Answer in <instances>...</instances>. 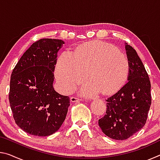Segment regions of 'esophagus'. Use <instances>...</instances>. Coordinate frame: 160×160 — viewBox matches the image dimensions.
Here are the masks:
<instances>
[{
  "instance_id": "1",
  "label": "esophagus",
  "mask_w": 160,
  "mask_h": 160,
  "mask_svg": "<svg viewBox=\"0 0 160 160\" xmlns=\"http://www.w3.org/2000/svg\"><path fill=\"white\" fill-rule=\"evenodd\" d=\"M82 101V99L78 98L76 97H70V102H78Z\"/></svg>"
}]
</instances>
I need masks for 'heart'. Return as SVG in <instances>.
<instances>
[{
	"label": "heart",
	"instance_id": "1",
	"mask_svg": "<svg viewBox=\"0 0 160 160\" xmlns=\"http://www.w3.org/2000/svg\"><path fill=\"white\" fill-rule=\"evenodd\" d=\"M87 76L80 92L94 97L100 91L110 94L118 91L128 79L130 63L115 46L94 42L80 46L74 52L66 50L58 58L55 75L65 92L73 91Z\"/></svg>",
	"mask_w": 160,
	"mask_h": 160
}]
</instances>
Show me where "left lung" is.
Returning a JSON list of instances; mask_svg holds the SVG:
<instances>
[{"instance_id": "left-lung-1", "label": "left lung", "mask_w": 160, "mask_h": 160, "mask_svg": "<svg viewBox=\"0 0 160 160\" xmlns=\"http://www.w3.org/2000/svg\"><path fill=\"white\" fill-rule=\"evenodd\" d=\"M125 44L130 63L128 82L106 100V114L98 122L107 136L117 140L128 139L145 126L151 105L148 72L136 51Z\"/></svg>"}]
</instances>
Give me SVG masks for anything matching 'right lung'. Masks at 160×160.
<instances>
[{
	"label": "right lung",
	"mask_w": 160,
	"mask_h": 160,
	"mask_svg": "<svg viewBox=\"0 0 160 160\" xmlns=\"http://www.w3.org/2000/svg\"><path fill=\"white\" fill-rule=\"evenodd\" d=\"M64 42L41 39L33 43L13 69L9 102L17 125L37 136L60 128L70 106L69 97L56 92L53 83L57 53Z\"/></svg>",
	"instance_id": "1"
}]
</instances>
